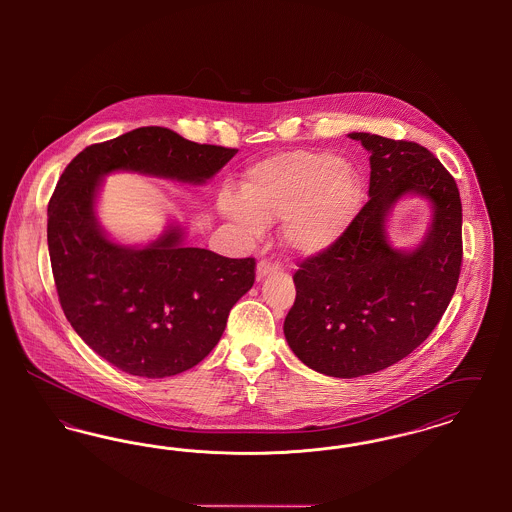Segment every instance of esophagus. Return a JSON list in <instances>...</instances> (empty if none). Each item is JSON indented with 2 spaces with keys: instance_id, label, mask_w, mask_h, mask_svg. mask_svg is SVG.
Returning a JSON list of instances; mask_svg holds the SVG:
<instances>
[{
  "instance_id": "34e87169",
  "label": "esophagus",
  "mask_w": 512,
  "mask_h": 512,
  "mask_svg": "<svg viewBox=\"0 0 512 512\" xmlns=\"http://www.w3.org/2000/svg\"><path fill=\"white\" fill-rule=\"evenodd\" d=\"M278 265H274V263H268V261H259L257 263V280H263L265 276H268L272 270H276Z\"/></svg>"
}]
</instances>
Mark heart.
Listing matches in <instances>:
<instances>
[{"label": "heart", "mask_w": 512, "mask_h": 512, "mask_svg": "<svg viewBox=\"0 0 512 512\" xmlns=\"http://www.w3.org/2000/svg\"><path fill=\"white\" fill-rule=\"evenodd\" d=\"M242 188L244 197L220 195V213L251 236L268 220L286 219L284 242L301 255L336 244L361 205L357 174L328 151L274 155L245 172Z\"/></svg>", "instance_id": "b5f03b06"}]
</instances>
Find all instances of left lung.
I'll list each match as a JSON object with an SVG mask.
<instances>
[{"instance_id":"8db88e82","label":"left lung","mask_w":512,"mask_h":512,"mask_svg":"<svg viewBox=\"0 0 512 512\" xmlns=\"http://www.w3.org/2000/svg\"><path fill=\"white\" fill-rule=\"evenodd\" d=\"M370 153L368 201L340 240L293 274L295 303L284 336L301 363L357 378L405 359L443 317L463 263V205L453 176L426 147L351 132ZM405 194L433 207L414 250L387 240V217Z\"/></svg>"}]
</instances>
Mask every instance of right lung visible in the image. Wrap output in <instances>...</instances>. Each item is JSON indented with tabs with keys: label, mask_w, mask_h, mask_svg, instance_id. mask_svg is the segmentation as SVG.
Listing matches in <instances>:
<instances>
[{
	"label": "right lung",
	"mask_w": 512,
	"mask_h": 512,
	"mask_svg": "<svg viewBox=\"0 0 512 512\" xmlns=\"http://www.w3.org/2000/svg\"><path fill=\"white\" fill-rule=\"evenodd\" d=\"M238 153L142 126L80 151L48 205V247L63 313L99 357L140 378H167L201 363L230 309L255 282V259H228L184 244L169 224L151 244L113 242L96 215L109 172L201 186Z\"/></svg>",
	"instance_id": "right-lung-1"
}]
</instances>
